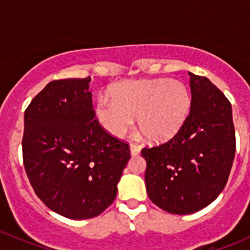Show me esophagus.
<instances>
[{"label": "esophagus", "mask_w": 250, "mask_h": 250, "mask_svg": "<svg viewBox=\"0 0 250 250\" xmlns=\"http://www.w3.org/2000/svg\"><path fill=\"white\" fill-rule=\"evenodd\" d=\"M129 148H130V154H132L133 157L134 156H138V154L140 153V149H141L140 146L135 145V144H130Z\"/></svg>", "instance_id": "obj_1"}]
</instances>
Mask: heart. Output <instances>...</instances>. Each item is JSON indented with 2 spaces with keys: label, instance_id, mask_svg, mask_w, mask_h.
<instances>
[{
  "label": "heart",
  "instance_id": "b5f03b06",
  "mask_svg": "<svg viewBox=\"0 0 250 250\" xmlns=\"http://www.w3.org/2000/svg\"><path fill=\"white\" fill-rule=\"evenodd\" d=\"M110 94L112 99L98 98L94 111L102 127L115 138L129 132L136 116L138 128L147 140L165 143L180 132L190 112V92L180 80L123 81Z\"/></svg>",
  "mask_w": 250,
  "mask_h": 250
}]
</instances>
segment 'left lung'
<instances>
[{
	"label": "left lung",
	"mask_w": 250,
	"mask_h": 250,
	"mask_svg": "<svg viewBox=\"0 0 250 250\" xmlns=\"http://www.w3.org/2000/svg\"><path fill=\"white\" fill-rule=\"evenodd\" d=\"M189 77L191 106L183 127L167 143L141 151L148 198L173 214L194 213L213 202L235 158L230 102L207 78Z\"/></svg>",
	"instance_id": "obj_1"
}]
</instances>
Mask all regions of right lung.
<instances>
[{
	"label": "right lung",
	"instance_id": "add662e5",
	"mask_svg": "<svg viewBox=\"0 0 250 250\" xmlns=\"http://www.w3.org/2000/svg\"><path fill=\"white\" fill-rule=\"evenodd\" d=\"M90 81H51L23 116V165L37 196L77 220L97 217L114 202L130 159L129 146L96 120Z\"/></svg>",
	"mask_w": 250,
	"mask_h": 250
}]
</instances>
